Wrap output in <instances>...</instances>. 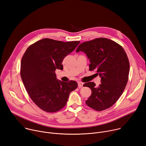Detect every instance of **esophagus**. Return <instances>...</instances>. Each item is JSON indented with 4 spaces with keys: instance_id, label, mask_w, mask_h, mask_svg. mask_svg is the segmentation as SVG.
<instances>
[{
    "instance_id": "1",
    "label": "esophagus",
    "mask_w": 146,
    "mask_h": 146,
    "mask_svg": "<svg viewBox=\"0 0 146 146\" xmlns=\"http://www.w3.org/2000/svg\"><path fill=\"white\" fill-rule=\"evenodd\" d=\"M78 87L79 88H82L83 86V85H84V84L82 82L79 81V82H78Z\"/></svg>"
}]
</instances>
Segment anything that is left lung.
I'll return each instance as SVG.
<instances>
[{
    "mask_svg": "<svg viewBox=\"0 0 146 146\" xmlns=\"http://www.w3.org/2000/svg\"><path fill=\"white\" fill-rule=\"evenodd\" d=\"M80 51L86 53L89 70H95L102 82L98 87L94 82L84 84L92 90L85 103L96 111L106 110L117 102L126 86L130 68L127 54L120 44L105 38L82 43L76 50Z\"/></svg>",
    "mask_w": 146,
    "mask_h": 146,
    "instance_id": "obj_1",
    "label": "left lung"
}]
</instances>
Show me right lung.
Wrapping results in <instances>:
<instances>
[{"label":"right lung","instance_id":"obj_1","mask_svg":"<svg viewBox=\"0 0 146 146\" xmlns=\"http://www.w3.org/2000/svg\"><path fill=\"white\" fill-rule=\"evenodd\" d=\"M79 43L44 38L30 45L24 53L21 77L30 98L43 111H58L66 105L70 93L77 88L78 84L74 80H58L55 71L63 69L64 58Z\"/></svg>","mask_w":146,"mask_h":146}]
</instances>
